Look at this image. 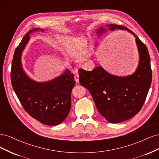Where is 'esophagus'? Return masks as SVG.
I'll return each mask as SVG.
<instances>
[{
	"instance_id": "obj_1",
	"label": "esophagus",
	"mask_w": 159,
	"mask_h": 159,
	"mask_svg": "<svg viewBox=\"0 0 159 159\" xmlns=\"http://www.w3.org/2000/svg\"><path fill=\"white\" fill-rule=\"evenodd\" d=\"M74 79L77 83H79V74L78 73V72H76L75 73V76H74Z\"/></svg>"
}]
</instances>
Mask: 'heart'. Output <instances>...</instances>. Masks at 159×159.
Here are the masks:
<instances>
[{"mask_svg":"<svg viewBox=\"0 0 159 159\" xmlns=\"http://www.w3.org/2000/svg\"><path fill=\"white\" fill-rule=\"evenodd\" d=\"M57 38L66 54L71 59L78 60L79 63H83L92 55L91 49L85 50L86 42L82 38L67 36H58Z\"/></svg>","mask_w":159,"mask_h":159,"instance_id":"1","label":"heart"}]
</instances>
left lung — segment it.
<instances>
[{"label": "left lung", "mask_w": 159, "mask_h": 159, "mask_svg": "<svg viewBox=\"0 0 159 159\" xmlns=\"http://www.w3.org/2000/svg\"><path fill=\"white\" fill-rule=\"evenodd\" d=\"M23 37L14 53L11 79L13 89L26 111L47 125H57L68 116L71 108V90L75 84L74 74L67 69L56 79L38 83L28 78L21 65L22 52L30 40L29 34ZM43 31V30H42Z\"/></svg>", "instance_id": "left-lung-1"}]
</instances>
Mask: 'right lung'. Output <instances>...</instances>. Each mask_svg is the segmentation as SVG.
Listing matches in <instances>:
<instances>
[{
	"instance_id": "add662e5",
	"label": "right lung",
	"mask_w": 159,
	"mask_h": 159,
	"mask_svg": "<svg viewBox=\"0 0 159 159\" xmlns=\"http://www.w3.org/2000/svg\"><path fill=\"white\" fill-rule=\"evenodd\" d=\"M107 26L111 30H126L135 36L140 57L138 68L123 78L107 73L101 66L92 71L80 68V83L89 90L99 113L107 121L118 123L136 115L145 103L152 81L151 58L145 44L131 30L121 25ZM104 31L100 28L98 33Z\"/></svg>"
}]
</instances>
